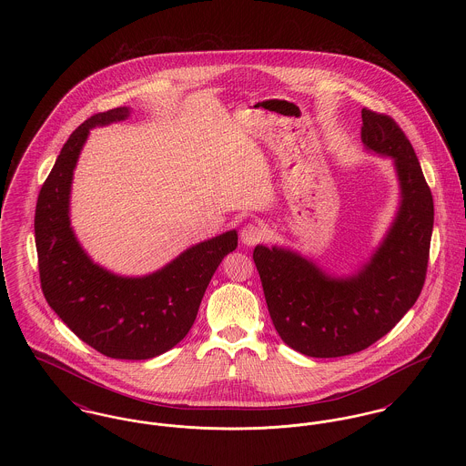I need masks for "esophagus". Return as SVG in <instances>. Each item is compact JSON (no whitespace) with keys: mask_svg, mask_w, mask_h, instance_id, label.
Instances as JSON below:
<instances>
[{"mask_svg":"<svg viewBox=\"0 0 466 466\" xmlns=\"http://www.w3.org/2000/svg\"><path fill=\"white\" fill-rule=\"evenodd\" d=\"M266 238V228L260 223H246L241 230V241L246 246H253V244L264 241Z\"/></svg>","mask_w":466,"mask_h":466,"instance_id":"1","label":"esophagus"}]
</instances>
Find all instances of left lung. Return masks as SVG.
I'll return each mask as SVG.
<instances>
[{
    "mask_svg": "<svg viewBox=\"0 0 466 466\" xmlns=\"http://www.w3.org/2000/svg\"><path fill=\"white\" fill-rule=\"evenodd\" d=\"M361 141L391 157L400 208L370 260L353 276L333 278L287 248L258 244L253 260L274 329L291 350L337 358L367 350L390 332L421 293L433 230V198L416 152L399 124L361 110Z\"/></svg>",
    "mask_w": 466,
    "mask_h": 466,
    "instance_id": "left-lung-1",
    "label": "left lung"
}]
</instances>
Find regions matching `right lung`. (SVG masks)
<instances>
[{"instance_id": "add662e5", "label": "right lung", "mask_w": 466, "mask_h": 466, "mask_svg": "<svg viewBox=\"0 0 466 466\" xmlns=\"http://www.w3.org/2000/svg\"><path fill=\"white\" fill-rule=\"evenodd\" d=\"M129 115L127 106L96 113L67 137L38 196L35 239L45 299L67 329L101 355L148 360L192 329L217 267L238 248V232L196 244L141 278L116 276L90 260L69 223L73 171L90 129Z\"/></svg>"}]
</instances>
